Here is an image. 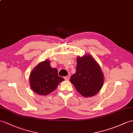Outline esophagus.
I'll return each instance as SVG.
<instances>
[{"mask_svg":"<svg viewBox=\"0 0 133 133\" xmlns=\"http://www.w3.org/2000/svg\"><path fill=\"white\" fill-rule=\"evenodd\" d=\"M70 78V75H67L66 76H64V79H65V80H69Z\"/></svg>","mask_w":133,"mask_h":133,"instance_id":"obj_1","label":"esophagus"}]
</instances>
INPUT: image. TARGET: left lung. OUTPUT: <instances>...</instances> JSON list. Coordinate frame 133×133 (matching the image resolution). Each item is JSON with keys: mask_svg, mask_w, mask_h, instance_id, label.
<instances>
[{"mask_svg": "<svg viewBox=\"0 0 133 133\" xmlns=\"http://www.w3.org/2000/svg\"><path fill=\"white\" fill-rule=\"evenodd\" d=\"M70 81L77 91L84 97H91L99 92L103 84L104 77L99 65L89 55L77 58L76 72Z\"/></svg>", "mask_w": 133, "mask_h": 133, "instance_id": "8db88e82", "label": "left lung"}]
</instances>
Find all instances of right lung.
I'll list each match as a JSON object with an SVG mask.
<instances>
[{
	"label": "right lung",
	"instance_id": "obj_1",
	"mask_svg": "<svg viewBox=\"0 0 133 133\" xmlns=\"http://www.w3.org/2000/svg\"><path fill=\"white\" fill-rule=\"evenodd\" d=\"M30 85L33 91L39 95H47L57 88L63 78L58 76L57 69L52 68L50 61L39 63L30 74Z\"/></svg>",
	"mask_w": 133,
	"mask_h": 133
}]
</instances>
